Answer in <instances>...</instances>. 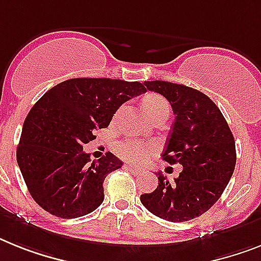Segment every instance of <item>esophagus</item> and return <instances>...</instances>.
<instances>
[{
  "label": "esophagus",
  "instance_id": "esophagus-1",
  "mask_svg": "<svg viewBox=\"0 0 261 261\" xmlns=\"http://www.w3.org/2000/svg\"><path fill=\"white\" fill-rule=\"evenodd\" d=\"M125 168H126V169H129V171H132L135 174H141V173H144V169H143V168L136 167V165H133V164H125Z\"/></svg>",
  "mask_w": 261,
  "mask_h": 261
}]
</instances>
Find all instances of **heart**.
<instances>
[{
	"label": "heart",
	"mask_w": 261,
	"mask_h": 261,
	"mask_svg": "<svg viewBox=\"0 0 261 261\" xmlns=\"http://www.w3.org/2000/svg\"><path fill=\"white\" fill-rule=\"evenodd\" d=\"M143 107L145 109L146 115L149 116L152 120L157 115L161 113H169V104L164 97L157 93L146 94L143 98ZM154 144L144 143L136 139H126L122 140L116 145V153L125 160H143L145 157L149 156L154 150Z\"/></svg>",
	"instance_id": "b5f03b06"
}]
</instances>
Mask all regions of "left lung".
I'll return each mask as SVG.
<instances>
[{
  "mask_svg": "<svg viewBox=\"0 0 261 261\" xmlns=\"http://www.w3.org/2000/svg\"><path fill=\"white\" fill-rule=\"evenodd\" d=\"M144 85L164 96L173 109L174 121L163 160L181 164L182 171L173 182L157 172V188L140 200L160 219L192 220L220 199L231 180L236 165L233 135L217 105L200 90L157 80Z\"/></svg>",
  "mask_w": 261,
  "mask_h": 261,
  "instance_id": "8db88e82",
  "label": "left lung"
}]
</instances>
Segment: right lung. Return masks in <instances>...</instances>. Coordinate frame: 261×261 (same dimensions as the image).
<instances>
[{
    "label": "right lung",
    "mask_w": 261,
    "mask_h": 261,
    "mask_svg": "<svg viewBox=\"0 0 261 261\" xmlns=\"http://www.w3.org/2000/svg\"><path fill=\"white\" fill-rule=\"evenodd\" d=\"M139 81L70 79L49 89L30 109L17 148L29 193L46 212L76 219L104 201V180L122 167L111 152L90 161L83 146L107 128L118 108L145 93Z\"/></svg>",
    "instance_id": "obj_1"
}]
</instances>
